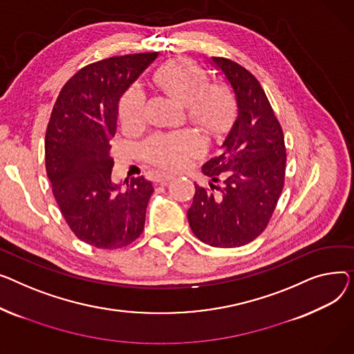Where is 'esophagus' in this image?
Instances as JSON below:
<instances>
[{"label":"esophagus","instance_id":"obj_1","mask_svg":"<svg viewBox=\"0 0 354 354\" xmlns=\"http://www.w3.org/2000/svg\"><path fill=\"white\" fill-rule=\"evenodd\" d=\"M173 178H174V176L170 174V173H162V174L158 176V181H160V183H167V181H170V180H173Z\"/></svg>","mask_w":354,"mask_h":354}]
</instances>
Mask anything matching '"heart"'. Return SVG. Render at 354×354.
Masks as SVG:
<instances>
[{
  "label": "heart",
  "mask_w": 354,
  "mask_h": 354,
  "mask_svg": "<svg viewBox=\"0 0 354 354\" xmlns=\"http://www.w3.org/2000/svg\"><path fill=\"white\" fill-rule=\"evenodd\" d=\"M157 84L170 97L185 106L189 118L204 130H221L232 114L233 97L223 82L207 84L205 73L189 59H176L164 64L156 73ZM147 95L140 84L124 94L120 117L126 124L142 121ZM204 150V141L196 131L187 130L173 134H156L145 142L149 158L161 167H178L192 156Z\"/></svg>",
  "instance_id": "obj_1"
}]
</instances>
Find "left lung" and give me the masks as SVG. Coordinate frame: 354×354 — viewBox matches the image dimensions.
Wrapping results in <instances>:
<instances>
[{
  "instance_id": "8db88e82",
  "label": "left lung",
  "mask_w": 354,
  "mask_h": 354,
  "mask_svg": "<svg viewBox=\"0 0 354 354\" xmlns=\"http://www.w3.org/2000/svg\"><path fill=\"white\" fill-rule=\"evenodd\" d=\"M212 61L234 91L237 117L220 154L203 165L210 189L194 184L187 218L198 240L230 248L264 232L283 192L287 158L281 126L259 80L228 58Z\"/></svg>"
}]
</instances>
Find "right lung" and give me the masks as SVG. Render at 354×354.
<instances>
[{
	"mask_svg": "<svg viewBox=\"0 0 354 354\" xmlns=\"http://www.w3.org/2000/svg\"><path fill=\"white\" fill-rule=\"evenodd\" d=\"M158 53L101 59L75 73L61 88L46 133V170L71 232L97 248H121L144 230L154 192L141 177L111 180L118 101Z\"/></svg>",
	"mask_w": 354,
	"mask_h": 354,
	"instance_id": "obj_1",
	"label": "right lung"
}]
</instances>
